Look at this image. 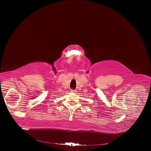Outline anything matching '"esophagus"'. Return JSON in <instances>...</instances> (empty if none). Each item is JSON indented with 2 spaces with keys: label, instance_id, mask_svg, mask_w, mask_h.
Wrapping results in <instances>:
<instances>
[{
  "label": "esophagus",
  "instance_id": "esophagus-1",
  "mask_svg": "<svg viewBox=\"0 0 151 151\" xmlns=\"http://www.w3.org/2000/svg\"><path fill=\"white\" fill-rule=\"evenodd\" d=\"M71 92H76L77 91H76V90H74V89H71Z\"/></svg>",
  "mask_w": 151,
  "mask_h": 151
}]
</instances>
